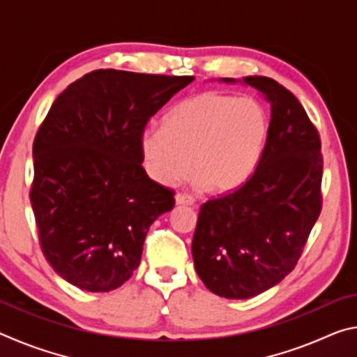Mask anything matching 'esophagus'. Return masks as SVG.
Returning <instances> with one entry per match:
<instances>
[{
  "instance_id": "34e87169",
  "label": "esophagus",
  "mask_w": 357,
  "mask_h": 357,
  "mask_svg": "<svg viewBox=\"0 0 357 357\" xmlns=\"http://www.w3.org/2000/svg\"><path fill=\"white\" fill-rule=\"evenodd\" d=\"M174 202H176L178 206H181V204H184V206H192L193 203H195V200L190 195H185V193H176L174 195Z\"/></svg>"
}]
</instances>
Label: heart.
I'll return each mask as SVG.
<instances>
[{"label": "heart", "instance_id": "obj_1", "mask_svg": "<svg viewBox=\"0 0 357 357\" xmlns=\"http://www.w3.org/2000/svg\"><path fill=\"white\" fill-rule=\"evenodd\" d=\"M269 116L261 102L220 91L181 100L146 132L140 148L144 168L155 183L176 184L193 174L217 195L239 190L261 160Z\"/></svg>", "mask_w": 357, "mask_h": 357}]
</instances>
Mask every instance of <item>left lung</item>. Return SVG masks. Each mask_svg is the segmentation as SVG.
Wrapping results in <instances>:
<instances>
[{
  "mask_svg": "<svg viewBox=\"0 0 357 357\" xmlns=\"http://www.w3.org/2000/svg\"><path fill=\"white\" fill-rule=\"evenodd\" d=\"M243 80L271 104L268 142L249 183L202 204L192 241L198 277L228 299L252 298L285 279L321 213L317 128L280 83L257 75Z\"/></svg>",
  "mask_w": 357,
  "mask_h": 357,
  "instance_id": "8db88e82",
  "label": "left lung"
}]
</instances>
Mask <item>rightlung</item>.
I'll list each match as a JSON object with an SVG mask.
<instances>
[{
    "label": "right lung",
    "mask_w": 357,
    "mask_h": 357,
    "mask_svg": "<svg viewBox=\"0 0 357 357\" xmlns=\"http://www.w3.org/2000/svg\"><path fill=\"white\" fill-rule=\"evenodd\" d=\"M192 82L99 69L53 102L34 138L29 200L40 249L66 282L112 291L138 268L149 227L174 206L142 167L143 132Z\"/></svg>",
    "instance_id": "right-lung-1"
}]
</instances>
